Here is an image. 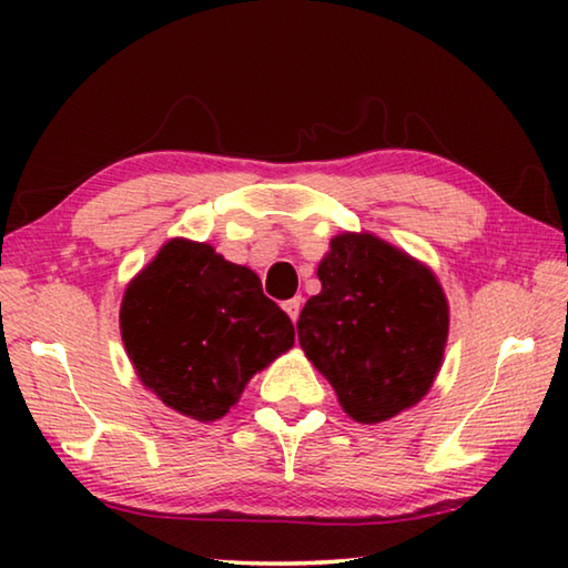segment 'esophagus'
<instances>
[{
    "label": "esophagus",
    "instance_id": "1",
    "mask_svg": "<svg viewBox=\"0 0 568 568\" xmlns=\"http://www.w3.org/2000/svg\"><path fill=\"white\" fill-rule=\"evenodd\" d=\"M283 307H285V313L291 315V321L295 323V321H297V315H301L303 297H301V295H295V297H291V301H285V303H283Z\"/></svg>",
    "mask_w": 568,
    "mask_h": 568
}]
</instances>
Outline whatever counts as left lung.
<instances>
[{"instance_id":"obj_1","label":"left lung","mask_w":568,"mask_h":568,"mask_svg":"<svg viewBox=\"0 0 568 568\" xmlns=\"http://www.w3.org/2000/svg\"><path fill=\"white\" fill-rule=\"evenodd\" d=\"M321 293L297 318V341L343 410L381 423L426 396L448 338L444 287L426 265L371 233H343L318 265Z\"/></svg>"}]
</instances>
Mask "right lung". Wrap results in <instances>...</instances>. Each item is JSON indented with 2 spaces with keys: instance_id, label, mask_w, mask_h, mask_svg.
Segmentation results:
<instances>
[{
  "instance_id": "1",
  "label": "right lung",
  "mask_w": 568,
  "mask_h": 568,
  "mask_svg": "<svg viewBox=\"0 0 568 568\" xmlns=\"http://www.w3.org/2000/svg\"><path fill=\"white\" fill-rule=\"evenodd\" d=\"M120 333L142 386L203 423L223 418L247 381L295 343L291 318L263 295L261 277L182 237L132 277Z\"/></svg>"
}]
</instances>
